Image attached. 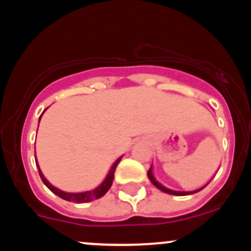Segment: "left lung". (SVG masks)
Listing matches in <instances>:
<instances>
[{"label": "left lung", "mask_w": 251, "mask_h": 251, "mask_svg": "<svg viewBox=\"0 0 251 251\" xmlns=\"http://www.w3.org/2000/svg\"><path fill=\"white\" fill-rule=\"evenodd\" d=\"M148 177H149V179L151 180V183L153 184V185L155 186V188H158L159 190H162V191L165 192V194H169V195H175V196H186V195H192V194H196V192L201 191V190H203L204 188H205L206 185H208V184H206V185H204L203 188L195 190V191H175V190H170V189L165 188V186L162 185V184L158 183V181L155 180V178L153 177V176H152V166H151V168H150V170L148 171Z\"/></svg>", "instance_id": "obj_1"}]
</instances>
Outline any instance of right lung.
<instances>
[{
	"instance_id": "1",
	"label": "right lung",
	"mask_w": 251,
	"mask_h": 251,
	"mask_svg": "<svg viewBox=\"0 0 251 251\" xmlns=\"http://www.w3.org/2000/svg\"><path fill=\"white\" fill-rule=\"evenodd\" d=\"M40 119H41V117H40ZM120 159H122V157H120L119 159L116 160V163L113 164V166H112L111 170H109L107 177L105 178V180H103L97 189L91 190V191H86V192H79V194L65 192V191H61V190L56 189L55 186L51 185L50 181L46 179L45 176L42 175L41 170H40V168H39V165H37V164L36 165H37V169H39V175H40V177H41L43 184H45V185L47 186V188L50 189L53 194H55L56 196H59L60 198H62V200L68 201H74V203H87V201H92L94 200H98V198H101L102 196L108 191L109 188H111V185H112V181H113L114 172H116V169H117L118 164H119V162H120ZM35 162H36V159H35Z\"/></svg>"
}]
</instances>
